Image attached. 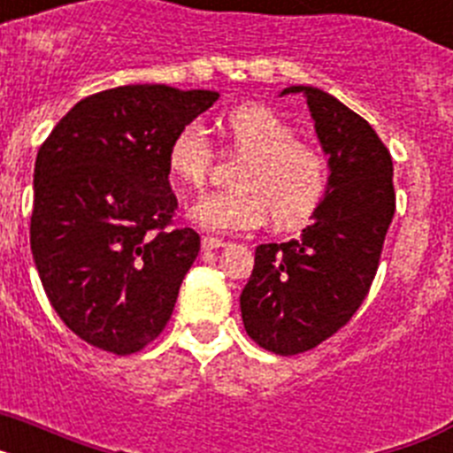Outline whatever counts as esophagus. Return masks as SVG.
<instances>
[{
    "label": "esophagus",
    "instance_id": "obj_1",
    "mask_svg": "<svg viewBox=\"0 0 453 453\" xmlns=\"http://www.w3.org/2000/svg\"><path fill=\"white\" fill-rule=\"evenodd\" d=\"M219 247H224V242L222 240H218V238H202V250L203 251H211V250H219Z\"/></svg>",
    "mask_w": 453,
    "mask_h": 453
}]
</instances>
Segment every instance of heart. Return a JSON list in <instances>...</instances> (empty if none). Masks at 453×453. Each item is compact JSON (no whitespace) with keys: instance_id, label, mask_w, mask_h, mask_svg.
Masks as SVG:
<instances>
[{"instance_id":"b5f03b06","label":"heart","mask_w":453,"mask_h":453,"mask_svg":"<svg viewBox=\"0 0 453 453\" xmlns=\"http://www.w3.org/2000/svg\"><path fill=\"white\" fill-rule=\"evenodd\" d=\"M218 129L226 145L242 154L231 190L211 192L188 211V218L211 234L258 229L272 215L279 229H295L313 218L329 190V165L322 151L295 138L292 124L263 104H238L224 111ZM211 147L197 124L172 135L167 170L183 188L203 186L211 170Z\"/></svg>"}]
</instances>
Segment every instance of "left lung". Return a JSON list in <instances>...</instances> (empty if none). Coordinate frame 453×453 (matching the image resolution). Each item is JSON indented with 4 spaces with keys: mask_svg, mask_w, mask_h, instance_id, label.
I'll list each match as a JSON object with an SVG mask.
<instances>
[{
    "mask_svg": "<svg viewBox=\"0 0 453 453\" xmlns=\"http://www.w3.org/2000/svg\"><path fill=\"white\" fill-rule=\"evenodd\" d=\"M290 92L306 97L329 156V190L299 238L256 247L240 295L250 338L279 356L313 349L349 322L370 292L395 215L392 158L376 131L319 88L290 86L281 95Z\"/></svg>",
    "mask_w": 453,
    "mask_h": 453,
    "instance_id": "1",
    "label": "left lung"
}]
</instances>
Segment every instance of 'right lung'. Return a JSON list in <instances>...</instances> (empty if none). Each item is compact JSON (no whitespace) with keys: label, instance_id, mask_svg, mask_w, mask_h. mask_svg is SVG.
<instances>
[{"label":"right lung","instance_id":"add662e5","mask_svg":"<svg viewBox=\"0 0 453 453\" xmlns=\"http://www.w3.org/2000/svg\"><path fill=\"white\" fill-rule=\"evenodd\" d=\"M215 90L131 83L81 99L42 142L34 170L31 251L70 331L127 356L165 329L199 234L172 229V135Z\"/></svg>","mask_w":453,"mask_h":453}]
</instances>
